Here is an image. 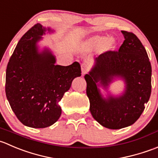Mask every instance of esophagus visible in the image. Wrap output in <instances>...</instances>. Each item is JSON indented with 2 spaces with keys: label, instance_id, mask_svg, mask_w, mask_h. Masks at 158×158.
Masks as SVG:
<instances>
[{
  "label": "esophagus",
  "instance_id": "1",
  "mask_svg": "<svg viewBox=\"0 0 158 158\" xmlns=\"http://www.w3.org/2000/svg\"><path fill=\"white\" fill-rule=\"evenodd\" d=\"M87 71H88V66L86 64H83L81 65V72H82L83 75H84L85 74H87Z\"/></svg>",
  "mask_w": 158,
  "mask_h": 158
}]
</instances>
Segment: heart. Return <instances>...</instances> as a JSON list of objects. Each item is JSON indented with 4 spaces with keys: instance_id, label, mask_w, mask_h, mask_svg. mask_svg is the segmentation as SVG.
<instances>
[{
    "instance_id": "1",
    "label": "heart",
    "mask_w": 158,
    "mask_h": 158,
    "mask_svg": "<svg viewBox=\"0 0 158 158\" xmlns=\"http://www.w3.org/2000/svg\"><path fill=\"white\" fill-rule=\"evenodd\" d=\"M84 45L92 50L104 48L106 51H113L117 46V40L114 37H109L108 35H95L86 40Z\"/></svg>"
}]
</instances>
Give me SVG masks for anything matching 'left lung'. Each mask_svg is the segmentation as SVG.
I'll return each mask as SVG.
<instances>
[{
    "label": "left lung",
    "instance_id": "8db88e82",
    "mask_svg": "<svg viewBox=\"0 0 158 158\" xmlns=\"http://www.w3.org/2000/svg\"><path fill=\"white\" fill-rule=\"evenodd\" d=\"M121 33L124 40L118 51H107L96 57L84 76L92 116L101 125L115 130L137 121L151 93V65L146 50L135 34ZM118 79L124 81L125 89L114 95L109 87Z\"/></svg>",
    "mask_w": 158,
    "mask_h": 158
}]
</instances>
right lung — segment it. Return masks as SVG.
Masks as SVG:
<instances>
[{
  "label": "right lung",
  "mask_w": 158,
  "mask_h": 158,
  "mask_svg": "<svg viewBox=\"0 0 158 158\" xmlns=\"http://www.w3.org/2000/svg\"><path fill=\"white\" fill-rule=\"evenodd\" d=\"M54 30L35 24L20 39L7 64L5 92L18 119L27 127L44 128L61 114L59 102L75 77L81 75V65H56V57L38 43Z\"/></svg>",
  "instance_id": "1"
}]
</instances>
